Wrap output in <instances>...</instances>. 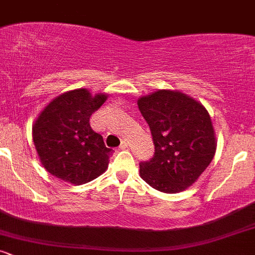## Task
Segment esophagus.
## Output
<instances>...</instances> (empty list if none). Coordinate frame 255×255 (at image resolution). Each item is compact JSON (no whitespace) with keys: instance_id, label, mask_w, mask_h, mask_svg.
<instances>
[{"instance_id":"esophagus-1","label":"esophagus","mask_w":255,"mask_h":255,"mask_svg":"<svg viewBox=\"0 0 255 255\" xmlns=\"http://www.w3.org/2000/svg\"><path fill=\"white\" fill-rule=\"evenodd\" d=\"M127 147H128V142L126 141V140H124V141L121 142V145H120L119 150H125V148H127Z\"/></svg>"}]
</instances>
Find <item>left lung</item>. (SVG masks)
<instances>
[{"label":"left lung","mask_w":255,"mask_h":255,"mask_svg":"<svg viewBox=\"0 0 255 255\" xmlns=\"http://www.w3.org/2000/svg\"><path fill=\"white\" fill-rule=\"evenodd\" d=\"M150 127L154 154L140 162V176L163 193L182 192L211 163L215 130L209 113L199 102L176 91L159 90L137 101Z\"/></svg>","instance_id":"8db88e82"}]
</instances>
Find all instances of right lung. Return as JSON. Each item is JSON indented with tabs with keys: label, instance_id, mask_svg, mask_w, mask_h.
I'll return each instance as SVG.
<instances>
[{
	"label": "right lung",
	"instance_id": "1",
	"mask_svg": "<svg viewBox=\"0 0 255 255\" xmlns=\"http://www.w3.org/2000/svg\"><path fill=\"white\" fill-rule=\"evenodd\" d=\"M107 101L86 89L58 96L34 122L33 142L44 168L60 180L83 184L107 170L113 150L90 126V118Z\"/></svg>",
	"mask_w": 255,
	"mask_h": 255
}]
</instances>
